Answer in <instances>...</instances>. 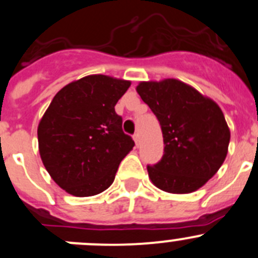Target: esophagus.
Here are the masks:
<instances>
[{
	"label": "esophagus",
	"instance_id": "esophagus-1",
	"mask_svg": "<svg viewBox=\"0 0 258 258\" xmlns=\"http://www.w3.org/2000/svg\"><path fill=\"white\" fill-rule=\"evenodd\" d=\"M134 140H135V144H136V146H139V144H140V135L139 134H135L134 135Z\"/></svg>",
	"mask_w": 258,
	"mask_h": 258
}]
</instances>
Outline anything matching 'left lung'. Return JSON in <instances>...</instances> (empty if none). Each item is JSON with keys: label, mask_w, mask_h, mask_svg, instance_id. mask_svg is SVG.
<instances>
[{"label": "left lung", "mask_w": 258, "mask_h": 258, "mask_svg": "<svg viewBox=\"0 0 258 258\" xmlns=\"http://www.w3.org/2000/svg\"><path fill=\"white\" fill-rule=\"evenodd\" d=\"M142 101L161 126L164 156L147 166L152 184L171 194L198 190L216 175L228 152L231 131L213 99L174 78L140 82Z\"/></svg>", "instance_id": "obj_1"}]
</instances>
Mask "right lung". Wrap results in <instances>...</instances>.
Wrapping results in <instances>:
<instances>
[{"instance_id": "right-lung-1", "label": "right lung", "mask_w": 258, "mask_h": 258, "mask_svg": "<svg viewBox=\"0 0 258 258\" xmlns=\"http://www.w3.org/2000/svg\"><path fill=\"white\" fill-rule=\"evenodd\" d=\"M131 82L92 74L62 87L37 126L39 152L51 179L74 197L111 186L134 140L114 111Z\"/></svg>"}]
</instances>
